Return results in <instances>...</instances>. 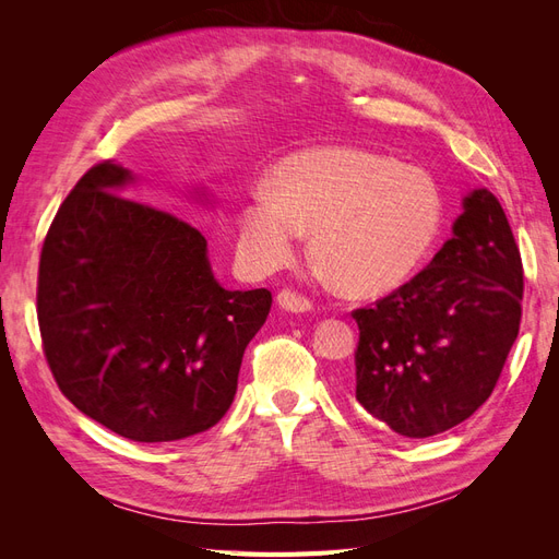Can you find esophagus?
Returning <instances> with one entry per match:
<instances>
[{
	"label": "esophagus",
	"instance_id": "esophagus-1",
	"mask_svg": "<svg viewBox=\"0 0 559 559\" xmlns=\"http://www.w3.org/2000/svg\"><path fill=\"white\" fill-rule=\"evenodd\" d=\"M277 302L282 310H289V312H308L312 308V300L300 296L298 292H292V289H282L277 294Z\"/></svg>",
	"mask_w": 559,
	"mask_h": 559
}]
</instances>
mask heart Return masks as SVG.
Wrapping results in <instances>:
<instances>
[{
  "mask_svg": "<svg viewBox=\"0 0 559 559\" xmlns=\"http://www.w3.org/2000/svg\"><path fill=\"white\" fill-rule=\"evenodd\" d=\"M443 224L438 183L373 151L324 146L284 158L275 186L240 210L245 261L270 273L289 263L308 230L312 249L354 296L394 289L427 257Z\"/></svg>",
  "mask_w": 559,
  "mask_h": 559,
  "instance_id": "1",
  "label": "heart"
}]
</instances>
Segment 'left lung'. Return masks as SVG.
Segmentation results:
<instances>
[{"label": "left lung", "instance_id": "obj_1", "mask_svg": "<svg viewBox=\"0 0 559 559\" xmlns=\"http://www.w3.org/2000/svg\"><path fill=\"white\" fill-rule=\"evenodd\" d=\"M524 273L509 218L487 189L464 198L452 238L431 263L354 310V394L405 438L468 419L492 394L522 317Z\"/></svg>", "mask_w": 559, "mask_h": 559}]
</instances>
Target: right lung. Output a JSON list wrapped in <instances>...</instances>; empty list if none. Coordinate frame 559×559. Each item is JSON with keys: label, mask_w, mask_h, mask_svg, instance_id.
<instances>
[{"label": "right lung", "mask_w": 559, "mask_h": 559, "mask_svg": "<svg viewBox=\"0 0 559 559\" xmlns=\"http://www.w3.org/2000/svg\"><path fill=\"white\" fill-rule=\"evenodd\" d=\"M132 181L105 160L64 198L41 247L37 317L50 373L83 415L167 443L228 413L273 296L224 289L205 235L121 195Z\"/></svg>", "instance_id": "obj_1"}]
</instances>
